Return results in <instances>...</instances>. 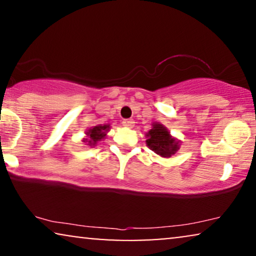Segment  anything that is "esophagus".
Segmentation results:
<instances>
[{"label":"esophagus","instance_id":"obj_1","mask_svg":"<svg viewBox=\"0 0 256 256\" xmlns=\"http://www.w3.org/2000/svg\"><path fill=\"white\" fill-rule=\"evenodd\" d=\"M134 120L132 118H126V120L122 121V124L124 126V127H128V128H132L134 127Z\"/></svg>","mask_w":256,"mask_h":256}]
</instances>
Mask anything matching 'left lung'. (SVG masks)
Wrapping results in <instances>:
<instances>
[{
    "label": "left lung",
    "mask_w": 256,
    "mask_h": 256,
    "mask_svg": "<svg viewBox=\"0 0 256 256\" xmlns=\"http://www.w3.org/2000/svg\"><path fill=\"white\" fill-rule=\"evenodd\" d=\"M146 136V146L162 157H171L180 149V141L172 138L169 130L158 122H154L152 128Z\"/></svg>",
    "instance_id": "1"
}]
</instances>
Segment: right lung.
Here are the masks:
<instances>
[{"label":"right lung","mask_w":256,"mask_h":256,"mask_svg":"<svg viewBox=\"0 0 256 256\" xmlns=\"http://www.w3.org/2000/svg\"><path fill=\"white\" fill-rule=\"evenodd\" d=\"M110 124H98L94 126V127L90 128L86 132L87 138H84L82 142H86L87 146H96V143L101 141V140L104 138L107 132L110 130Z\"/></svg>","instance_id":"obj_1"}]
</instances>
